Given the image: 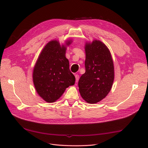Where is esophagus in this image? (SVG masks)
<instances>
[{
  "label": "esophagus",
  "mask_w": 148,
  "mask_h": 148,
  "mask_svg": "<svg viewBox=\"0 0 148 148\" xmlns=\"http://www.w3.org/2000/svg\"><path fill=\"white\" fill-rule=\"evenodd\" d=\"M79 75H78V74H77V75H75V78H76V82H78V79H79Z\"/></svg>",
  "instance_id": "esophagus-1"
}]
</instances>
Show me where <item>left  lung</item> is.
Instances as JSON below:
<instances>
[{"label": "left lung", "mask_w": 148, "mask_h": 148, "mask_svg": "<svg viewBox=\"0 0 148 148\" xmlns=\"http://www.w3.org/2000/svg\"><path fill=\"white\" fill-rule=\"evenodd\" d=\"M85 73L78 82L83 99L95 104L110 92L114 79V63L109 49L99 40L85 45Z\"/></svg>", "instance_id": "8db88e82"}]
</instances>
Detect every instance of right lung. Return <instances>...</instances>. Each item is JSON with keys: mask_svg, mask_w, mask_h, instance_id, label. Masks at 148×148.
Wrapping results in <instances>:
<instances>
[{"mask_svg": "<svg viewBox=\"0 0 148 148\" xmlns=\"http://www.w3.org/2000/svg\"><path fill=\"white\" fill-rule=\"evenodd\" d=\"M71 41H66L69 46ZM66 47L53 40L44 47L34 67L33 79L38 95L47 102H53L63 95L65 89L73 85L75 77L65 57Z\"/></svg>", "mask_w": 148, "mask_h": 148, "instance_id": "1", "label": "right lung"}]
</instances>
